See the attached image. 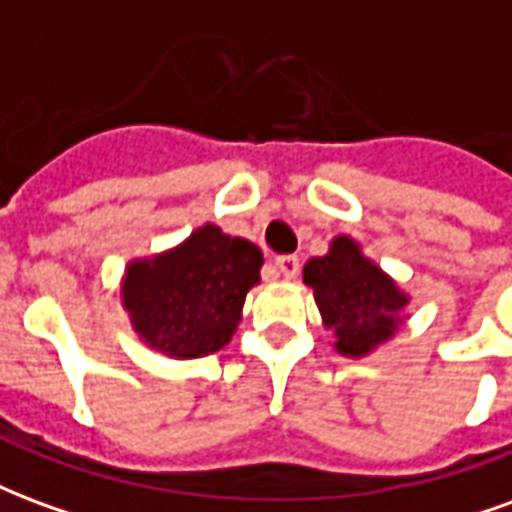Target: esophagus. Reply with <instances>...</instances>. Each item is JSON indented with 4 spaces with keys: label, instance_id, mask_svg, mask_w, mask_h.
<instances>
[{
    "label": "esophagus",
    "instance_id": "1",
    "mask_svg": "<svg viewBox=\"0 0 512 512\" xmlns=\"http://www.w3.org/2000/svg\"><path fill=\"white\" fill-rule=\"evenodd\" d=\"M299 257L296 255H279L277 260H274V268H277L279 274L285 279H293V277H299Z\"/></svg>",
    "mask_w": 512,
    "mask_h": 512
}]
</instances>
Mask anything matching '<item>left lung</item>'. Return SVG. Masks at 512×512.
I'll use <instances>...</instances> for the list:
<instances>
[{
	"mask_svg": "<svg viewBox=\"0 0 512 512\" xmlns=\"http://www.w3.org/2000/svg\"><path fill=\"white\" fill-rule=\"evenodd\" d=\"M304 282L315 290L323 323L337 332V351L365 356L392 337L406 296L384 271L362 257L351 238H337L326 257L304 266Z\"/></svg>",
	"mask_w": 512,
	"mask_h": 512,
	"instance_id": "1",
	"label": "left lung"
}]
</instances>
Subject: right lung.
<instances>
[{
	"label": "right lung",
	"mask_w": 512,
	"mask_h": 512,
	"mask_svg": "<svg viewBox=\"0 0 512 512\" xmlns=\"http://www.w3.org/2000/svg\"><path fill=\"white\" fill-rule=\"evenodd\" d=\"M260 266L255 244L205 224L178 249L128 268L126 310L158 351L178 359L213 354L230 343Z\"/></svg>",
	"instance_id": "right-lung-1"
}]
</instances>
